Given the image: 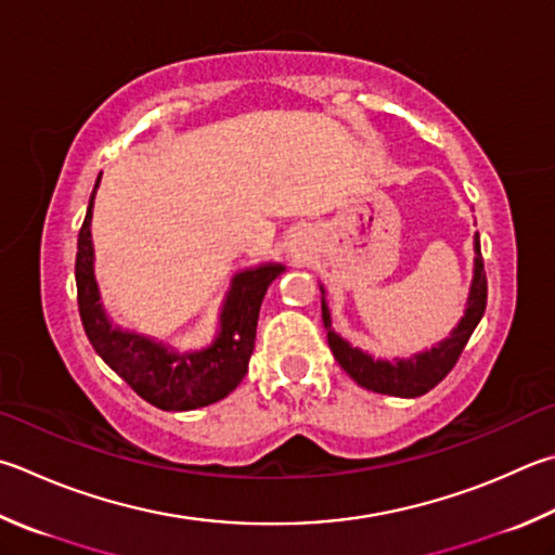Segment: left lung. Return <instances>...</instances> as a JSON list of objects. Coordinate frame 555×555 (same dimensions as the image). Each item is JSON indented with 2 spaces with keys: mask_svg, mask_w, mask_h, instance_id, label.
<instances>
[{
  "mask_svg": "<svg viewBox=\"0 0 555 555\" xmlns=\"http://www.w3.org/2000/svg\"><path fill=\"white\" fill-rule=\"evenodd\" d=\"M488 304V279H486V264H482L480 255V240L476 235V276H473L470 296H468V308L466 315L459 322V327L451 332L447 341H441L439 347L425 354H417L405 361H398V364H390V361H374L364 351L349 347L345 339L337 337L332 332L330 322V310L322 300V322H325L327 330V341L332 354H335L337 364L347 371V374L354 378L361 388L383 392V396H398V398H417L425 396L441 380L449 376V371L456 366L463 347L468 345L473 330L486 312Z\"/></svg>",
  "mask_w": 555,
  "mask_h": 555,
  "instance_id": "1",
  "label": "left lung"
}]
</instances>
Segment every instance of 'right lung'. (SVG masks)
I'll return each instance as SVG.
<instances>
[{
  "instance_id": "add662e5",
  "label": "right lung",
  "mask_w": 555,
  "mask_h": 555,
  "mask_svg": "<svg viewBox=\"0 0 555 555\" xmlns=\"http://www.w3.org/2000/svg\"><path fill=\"white\" fill-rule=\"evenodd\" d=\"M99 186V179L94 191ZM94 191L89 196L85 223L77 237V306L89 341L106 364L133 388L150 405L167 412L206 408L210 402L230 396L247 374V364L255 349L257 320L261 300L281 267H259L243 271L233 281V291L220 315V335L214 347L196 354H172L165 347L145 337L130 335L108 325L92 271V206Z\"/></svg>"
}]
</instances>
